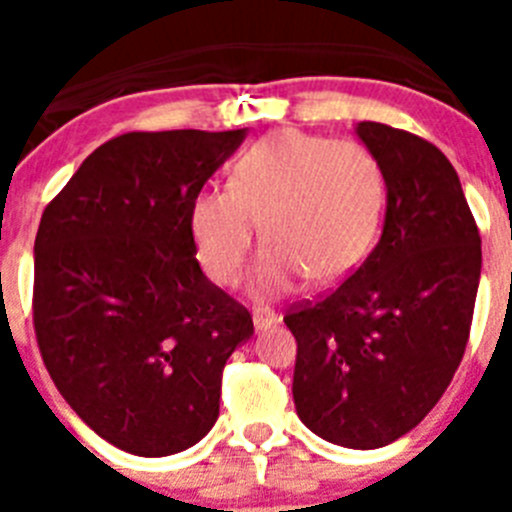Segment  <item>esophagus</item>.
<instances>
[{"label": "esophagus", "mask_w": 512, "mask_h": 512, "mask_svg": "<svg viewBox=\"0 0 512 512\" xmlns=\"http://www.w3.org/2000/svg\"><path fill=\"white\" fill-rule=\"evenodd\" d=\"M279 323V315L277 312H271V310H253V328L259 330H266L271 328V325H277Z\"/></svg>", "instance_id": "34e87169"}]
</instances>
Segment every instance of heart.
Returning a JSON list of instances; mask_svg holds the SVG:
<instances>
[{
  "label": "heart",
  "instance_id": "heart-1",
  "mask_svg": "<svg viewBox=\"0 0 512 512\" xmlns=\"http://www.w3.org/2000/svg\"><path fill=\"white\" fill-rule=\"evenodd\" d=\"M384 202L379 161L356 140L279 130L233 164L228 187H207L189 205L194 253L207 277L233 287L256 243H269L253 292L282 297L307 277L333 284L361 264Z\"/></svg>",
  "mask_w": 512,
  "mask_h": 512
}]
</instances>
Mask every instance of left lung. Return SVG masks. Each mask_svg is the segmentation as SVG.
<instances>
[{"label": "left lung", "instance_id": "8db88e82", "mask_svg": "<svg viewBox=\"0 0 512 512\" xmlns=\"http://www.w3.org/2000/svg\"><path fill=\"white\" fill-rule=\"evenodd\" d=\"M387 184L384 230L364 264L284 315L297 341L295 408L320 438L379 449L431 413L469 341L482 238L454 166L433 143L359 122Z\"/></svg>", "mask_w": 512, "mask_h": 512}]
</instances>
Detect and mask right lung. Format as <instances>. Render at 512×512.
Listing matches in <instances>:
<instances>
[{"label":"right lung","instance_id":"add662e5","mask_svg":"<svg viewBox=\"0 0 512 512\" xmlns=\"http://www.w3.org/2000/svg\"><path fill=\"white\" fill-rule=\"evenodd\" d=\"M246 130L125 133L84 158L35 235L33 325L53 384L94 433L135 456L205 438L251 312L202 274L194 194Z\"/></svg>","mask_w":512,"mask_h":512}]
</instances>
